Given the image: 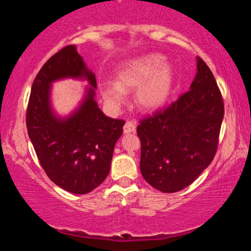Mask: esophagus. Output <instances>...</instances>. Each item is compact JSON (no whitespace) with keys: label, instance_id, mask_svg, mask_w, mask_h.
Here are the masks:
<instances>
[{"label":"esophagus","instance_id":"1","mask_svg":"<svg viewBox=\"0 0 251 251\" xmlns=\"http://www.w3.org/2000/svg\"><path fill=\"white\" fill-rule=\"evenodd\" d=\"M123 131L125 133L136 132V123L133 121H126L125 126H123Z\"/></svg>","mask_w":251,"mask_h":251}]
</instances>
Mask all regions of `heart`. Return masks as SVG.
I'll return each instance as SVG.
<instances>
[{"mask_svg": "<svg viewBox=\"0 0 251 251\" xmlns=\"http://www.w3.org/2000/svg\"><path fill=\"white\" fill-rule=\"evenodd\" d=\"M173 83L174 73L164 65V58L160 54H147L123 65L116 84L105 87L102 97L112 108H119L125 101V94L137 87L133 96L136 106L144 111H152L168 100Z\"/></svg>", "mask_w": 251, "mask_h": 251, "instance_id": "1", "label": "heart"}]
</instances>
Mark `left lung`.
I'll use <instances>...</instances> for the list:
<instances>
[{
  "mask_svg": "<svg viewBox=\"0 0 251 251\" xmlns=\"http://www.w3.org/2000/svg\"><path fill=\"white\" fill-rule=\"evenodd\" d=\"M224 118V101L214 74L198 57L191 89L176 101L139 121L140 171L164 193L181 191L214 160Z\"/></svg>",
  "mask_w": 251,
  "mask_h": 251,
  "instance_id": "8db88e82",
  "label": "left lung"
}]
</instances>
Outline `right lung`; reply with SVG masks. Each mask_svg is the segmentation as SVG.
Instances as JSON below:
<instances>
[{
  "label": "right lung",
  "mask_w": 251,
  "mask_h": 251,
  "mask_svg": "<svg viewBox=\"0 0 251 251\" xmlns=\"http://www.w3.org/2000/svg\"><path fill=\"white\" fill-rule=\"evenodd\" d=\"M64 77H85L97 87L73 44L47 60L33 82L26 126L41 167L57 186L74 194H87L107 177L114 145L126 121L111 119L99 109L91 88L70 118L58 119L50 111L51 81Z\"/></svg>",
  "instance_id": "add662e5"
}]
</instances>
